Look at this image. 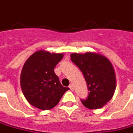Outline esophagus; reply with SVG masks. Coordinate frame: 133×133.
Returning a JSON list of instances; mask_svg holds the SVG:
<instances>
[{
    "label": "esophagus",
    "mask_w": 133,
    "mask_h": 133,
    "mask_svg": "<svg viewBox=\"0 0 133 133\" xmlns=\"http://www.w3.org/2000/svg\"><path fill=\"white\" fill-rule=\"evenodd\" d=\"M69 88H70V89L71 90V91H73V90H74V89H73V86L72 85V84H70V85Z\"/></svg>",
    "instance_id": "1"
}]
</instances>
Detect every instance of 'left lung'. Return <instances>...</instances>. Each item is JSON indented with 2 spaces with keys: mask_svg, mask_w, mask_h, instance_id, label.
I'll use <instances>...</instances> for the list:
<instances>
[{
  "mask_svg": "<svg viewBox=\"0 0 133 133\" xmlns=\"http://www.w3.org/2000/svg\"><path fill=\"white\" fill-rule=\"evenodd\" d=\"M70 58L84 76L89 92L83 105L90 109L102 108L112 99L116 89L114 68L109 60L100 54L73 53Z\"/></svg>",
  "mask_w": 133,
  "mask_h": 133,
  "instance_id": "left-lung-1",
  "label": "left lung"
}]
</instances>
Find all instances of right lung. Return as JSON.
Instances as JSON below:
<instances>
[{
  "label": "right lung",
  "mask_w": 133,
  "mask_h": 133,
  "mask_svg": "<svg viewBox=\"0 0 133 133\" xmlns=\"http://www.w3.org/2000/svg\"><path fill=\"white\" fill-rule=\"evenodd\" d=\"M63 53L39 50L25 62L21 73V87L28 102L42 110L53 108L69 88L61 85L54 68Z\"/></svg>",
  "instance_id": "add662e5"
}]
</instances>
